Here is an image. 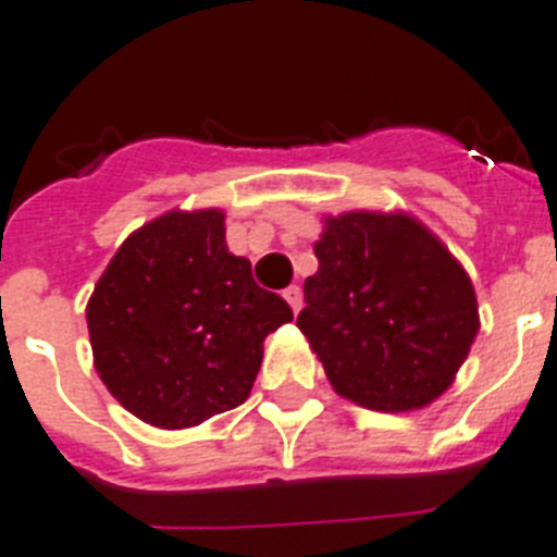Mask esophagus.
Masks as SVG:
<instances>
[{
    "instance_id": "esophagus-1",
    "label": "esophagus",
    "mask_w": 557,
    "mask_h": 557,
    "mask_svg": "<svg viewBox=\"0 0 557 557\" xmlns=\"http://www.w3.org/2000/svg\"><path fill=\"white\" fill-rule=\"evenodd\" d=\"M283 297L288 300V306H292L294 314H297V311L302 308V288L300 286H288L286 292H283Z\"/></svg>"
}]
</instances>
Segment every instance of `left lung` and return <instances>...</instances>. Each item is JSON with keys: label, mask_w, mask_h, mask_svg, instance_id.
Segmentation results:
<instances>
[{"label": "left lung", "mask_w": 557, "mask_h": 557, "mask_svg": "<svg viewBox=\"0 0 557 557\" xmlns=\"http://www.w3.org/2000/svg\"><path fill=\"white\" fill-rule=\"evenodd\" d=\"M297 329L339 396L410 410L453 382L479 331L470 277L408 214L350 212L325 221Z\"/></svg>", "instance_id": "obj_1"}]
</instances>
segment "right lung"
<instances>
[{"label": "right lung", "mask_w": 557, "mask_h": 557, "mask_svg": "<svg viewBox=\"0 0 557 557\" xmlns=\"http://www.w3.org/2000/svg\"><path fill=\"white\" fill-rule=\"evenodd\" d=\"M294 320L228 255L223 214L170 212L124 240L87 302L110 394L156 428H191L246 401L263 339Z\"/></svg>", "instance_id": "obj_1"}]
</instances>
